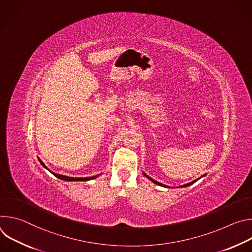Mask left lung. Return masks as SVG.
Returning <instances> with one entry per match:
<instances>
[{
	"label": "left lung",
	"instance_id": "left-lung-1",
	"mask_svg": "<svg viewBox=\"0 0 252 252\" xmlns=\"http://www.w3.org/2000/svg\"><path fill=\"white\" fill-rule=\"evenodd\" d=\"M143 173V175H145V176H147L149 179H150V181L151 182H153L154 184H156V185H158V186H160V187H163V188H166V189H171L170 187H168V186H165V185H162V184H160V183H158V182H157V181H155V179H153L152 177H150L148 174H146L145 172H142ZM205 174H203V175H201L199 178H197V179H195V181H193V182H191V183H189V184H187V185H184V186H181V187H178V188H187V187H189V186H191L192 184H194L195 182H197L198 181V179H200L201 177H203Z\"/></svg>",
	"mask_w": 252,
	"mask_h": 252
}]
</instances>
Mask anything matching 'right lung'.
Returning <instances> with one entry per match:
<instances>
[{
	"label": "right lung",
	"mask_w": 252,
	"mask_h": 252,
	"mask_svg": "<svg viewBox=\"0 0 252 252\" xmlns=\"http://www.w3.org/2000/svg\"><path fill=\"white\" fill-rule=\"evenodd\" d=\"M38 159H39V161L41 162V164H42L46 169H48V170H49L51 173H53L56 177H58V178H60V179H63V181H65V182H88V181H91V179L96 178V177L99 175V174H97V175H94V176H90V177H70V176H66V175L55 173V172H53L52 170H50V169L45 165V163L41 160L40 158H38Z\"/></svg>",
	"instance_id": "add662e5"
}]
</instances>
